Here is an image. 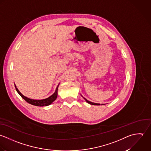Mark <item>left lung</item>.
Wrapping results in <instances>:
<instances>
[{"label":"left lung","mask_w":151,"mask_h":151,"mask_svg":"<svg viewBox=\"0 0 151 151\" xmlns=\"http://www.w3.org/2000/svg\"><path fill=\"white\" fill-rule=\"evenodd\" d=\"M82 96V95H81ZM83 97V96H82ZM83 99L86 100V101L88 103H89V104H91V105H96V106H99V105H100V104H99V103H93V102H91L90 101H89V100H88L86 98H85V97H83ZM103 104H101V105H103Z\"/></svg>","instance_id":"obj_1"}]
</instances>
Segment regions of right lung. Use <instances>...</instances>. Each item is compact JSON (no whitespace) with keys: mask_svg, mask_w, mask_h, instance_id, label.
<instances>
[{"mask_svg":"<svg viewBox=\"0 0 151 151\" xmlns=\"http://www.w3.org/2000/svg\"><path fill=\"white\" fill-rule=\"evenodd\" d=\"M60 83L58 84V85L57 86L56 90L55 91V92L50 97L44 99H41V100H36V99H30L27 97H26L25 96H24L20 91H19V89L17 88L16 85L14 84L15 88H16V90L17 91V93L20 95V96L24 99L25 100L27 103H30L32 105L34 106H47L50 105L51 104H52L57 98V96H58V86H59Z\"/></svg>","mask_w":151,"mask_h":151,"instance_id":"1","label":"right lung"}]
</instances>
